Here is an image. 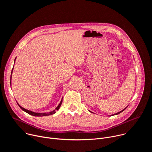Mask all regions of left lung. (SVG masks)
<instances>
[{
  "mask_svg": "<svg viewBox=\"0 0 152 152\" xmlns=\"http://www.w3.org/2000/svg\"><path fill=\"white\" fill-rule=\"evenodd\" d=\"M126 108H124V110H122V111H121L120 112H118V113H116V114H113V115H117V114H119L120 113H122L123 111H124V110L126 109Z\"/></svg>",
  "mask_w": 152,
  "mask_h": 152,
  "instance_id": "obj_1",
  "label": "left lung"
}]
</instances>
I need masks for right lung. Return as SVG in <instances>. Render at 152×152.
Listing matches in <instances>:
<instances>
[{
    "instance_id": "1",
    "label": "right lung",
    "mask_w": 152,
    "mask_h": 152,
    "mask_svg": "<svg viewBox=\"0 0 152 152\" xmlns=\"http://www.w3.org/2000/svg\"><path fill=\"white\" fill-rule=\"evenodd\" d=\"M16 59V58H15ZM15 59H14V62H15ZM12 70H13V69L12 70V72H11V80H10V83L11 84V75H12ZM62 99L60 102V103L58 104V106L55 108V110L53 111H51L50 113H34V112H32V111H31L29 110H27L26 109H25V108L22 107L21 106H20L18 103V105L19 106V107L21 108V110H22L23 111H24L25 112H26V113L31 115H33V116H35V117H42V116H46V115H52V114H54L55 113H56V110H58L59 109V107L62 104Z\"/></svg>"
}]
</instances>
